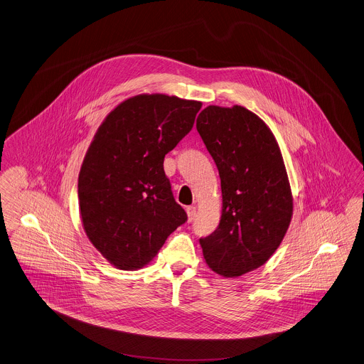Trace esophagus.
<instances>
[{"label": "esophagus", "instance_id": "34e87169", "mask_svg": "<svg viewBox=\"0 0 364 364\" xmlns=\"http://www.w3.org/2000/svg\"><path fill=\"white\" fill-rule=\"evenodd\" d=\"M187 216H188V222H193L196 219V206H187Z\"/></svg>", "mask_w": 364, "mask_h": 364}]
</instances>
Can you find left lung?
<instances>
[{"label": "left lung", "mask_w": 364, "mask_h": 364, "mask_svg": "<svg viewBox=\"0 0 364 364\" xmlns=\"http://www.w3.org/2000/svg\"><path fill=\"white\" fill-rule=\"evenodd\" d=\"M196 130L222 181L219 227L200 238L208 266L238 277L264 264L280 247L292 216V196L279 144L266 123L244 107L210 105Z\"/></svg>", "instance_id": "1"}]
</instances>
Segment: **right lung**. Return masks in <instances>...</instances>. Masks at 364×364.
Returning a JSON list of instances; mask_svg holds the SVG:
<instances>
[{
	"label": "right lung",
	"instance_id": "right-lung-1",
	"mask_svg": "<svg viewBox=\"0 0 364 364\" xmlns=\"http://www.w3.org/2000/svg\"><path fill=\"white\" fill-rule=\"evenodd\" d=\"M202 104L144 94L100 126L79 174V205L92 245L122 270L151 262L187 222L164 170L165 155L193 129Z\"/></svg>",
	"mask_w": 364,
	"mask_h": 364
}]
</instances>
